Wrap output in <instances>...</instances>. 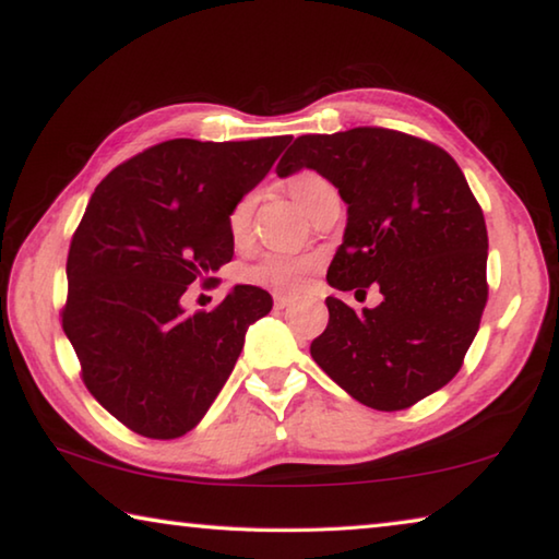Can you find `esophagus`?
Returning a JSON list of instances; mask_svg holds the SVG:
<instances>
[{"instance_id":"esophagus-1","label":"esophagus","mask_w":559,"mask_h":559,"mask_svg":"<svg viewBox=\"0 0 559 559\" xmlns=\"http://www.w3.org/2000/svg\"><path fill=\"white\" fill-rule=\"evenodd\" d=\"M273 302H276V308H288V306H293V302H296V298L283 296V293H276V296H273Z\"/></svg>"}]
</instances>
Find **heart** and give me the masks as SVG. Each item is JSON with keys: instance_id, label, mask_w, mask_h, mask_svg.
<instances>
[{"instance_id": "1", "label": "heart", "mask_w": 559, "mask_h": 559, "mask_svg": "<svg viewBox=\"0 0 559 559\" xmlns=\"http://www.w3.org/2000/svg\"><path fill=\"white\" fill-rule=\"evenodd\" d=\"M330 189L323 177L316 173H298L288 179V192L293 200H296L302 210H308L313 204L320 192ZM251 214H253V197H241L239 202L231 206L229 216H226V226H229V234L236 243L249 239L251 231ZM313 257H293V253H266L259 263L246 271L251 283H259L263 288L281 290V293H293L306 286V281L316 269Z\"/></svg>"}]
</instances>
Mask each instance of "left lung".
<instances>
[{"label":"left lung","mask_w":559,"mask_h":559,"mask_svg":"<svg viewBox=\"0 0 559 559\" xmlns=\"http://www.w3.org/2000/svg\"><path fill=\"white\" fill-rule=\"evenodd\" d=\"M316 169L347 204L343 243L328 269L337 290L380 286L355 313L328 296V328L310 355L359 404L396 412L461 370L484 316L488 231L447 150L384 128L302 135L278 177Z\"/></svg>","instance_id":"left-lung-1"}]
</instances>
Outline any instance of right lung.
Wrapping results in <instances>:
<instances>
[{"label":"right lung","instance_id":"obj_1","mask_svg":"<svg viewBox=\"0 0 559 559\" xmlns=\"http://www.w3.org/2000/svg\"><path fill=\"white\" fill-rule=\"evenodd\" d=\"M288 143L167 140L93 192L66 261L63 333L88 392L128 429L147 439L192 431L229 380L246 330L273 308L257 286H234L212 313L187 316L179 298L231 261L226 216Z\"/></svg>","mask_w":559,"mask_h":559}]
</instances>
